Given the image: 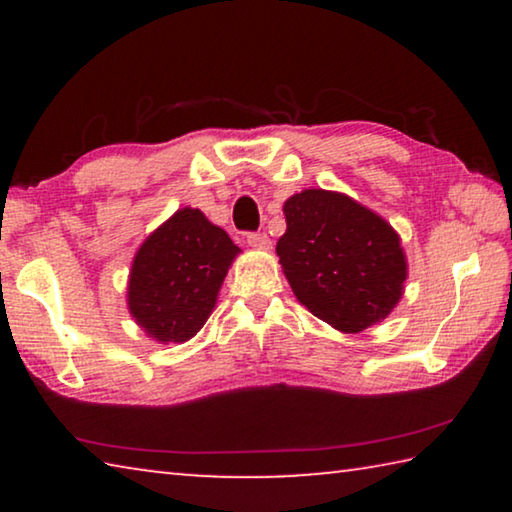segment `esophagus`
<instances>
[{
	"mask_svg": "<svg viewBox=\"0 0 512 512\" xmlns=\"http://www.w3.org/2000/svg\"><path fill=\"white\" fill-rule=\"evenodd\" d=\"M248 246L255 250H268L271 248V239H268L264 232H253V235H248Z\"/></svg>",
	"mask_w": 512,
	"mask_h": 512,
	"instance_id": "obj_1",
	"label": "esophagus"
}]
</instances>
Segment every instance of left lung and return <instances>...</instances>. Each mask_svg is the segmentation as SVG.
I'll use <instances>...</instances> for the list:
<instances>
[{
  "label": "left lung",
  "instance_id": "obj_1",
  "mask_svg": "<svg viewBox=\"0 0 512 512\" xmlns=\"http://www.w3.org/2000/svg\"><path fill=\"white\" fill-rule=\"evenodd\" d=\"M282 210L287 232L277 255L300 305L345 334L391 316L404 296L409 262L384 216L329 189H302Z\"/></svg>",
  "mask_w": 512,
  "mask_h": 512
}]
</instances>
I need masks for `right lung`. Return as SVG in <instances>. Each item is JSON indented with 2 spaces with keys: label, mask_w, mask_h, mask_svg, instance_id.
<instances>
[{
  "label": "right lung",
  "mask_w": 512,
  "mask_h": 512,
  "mask_svg": "<svg viewBox=\"0 0 512 512\" xmlns=\"http://www.w3.org/2000/svg\"><path fill=\"white\" fill-rule=\"evenodd\" d=\"M241 248L198 207H180L142 241L128 273L126 305L155 343L201 332Z\"/></svg>",
  "instance_id": "add662e5"
}]
</instances>
